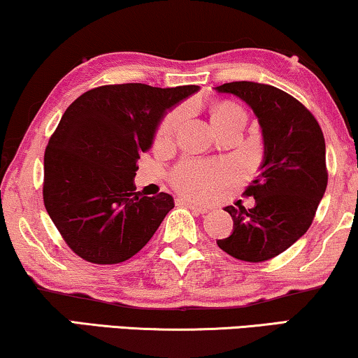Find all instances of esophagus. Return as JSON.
<instances>
[{
	"label": "esophagus",
	"instance_id": "34e87169",
	"mask_svg": "<svg viewBox=\"0 0 358 358\" xmlns=\"http://www.w3.org/2000/svg\"><path fill=\"white\" fill-rule=\"evenodd\" d=\"M178 203L185 205V207H189L195 213H207L208 212V207H203V205H199L195 202H189V200H178Z\"/></svg>",
	"mask_w": 358,
	"mask_h": 358
}]
</instances>
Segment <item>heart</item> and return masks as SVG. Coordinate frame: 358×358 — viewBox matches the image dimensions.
I'll list each match as a JSON object with an SVG mask.
<instances>
[{
    "label": "heart",
    "mask_w": 358,
    "mask_h": 358,
    "mask_svg": "<svg viewBox=\"0 0 358 358\" xmlns=\"http://www.w3.org/2000/svg\"><path fill=\"white\" fill-rule=\"evenodd\" d=\"M184 119V112L174 109L168 112L159 122L155 134L156 145H166L174 138L180 122ZM233 120L246 122V112L234 102H220L212 109V124L215 129ZM229 176V169L224 166L213 163H200V161H184L173 173V182L180 192L195 199H207L217 187Z\"/></svg>",
    "instance_id": "obj_1"
}]
</instances>
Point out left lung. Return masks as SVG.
Wrapping results in <instances>:
<instances>
[{"label": "left lung", "instance_id": "8db88e82", "mask_svg": "<svg viewBox=\"0 0 358 358\" xmlns=\"http://www.w3.org/2000/svg\"><path fill=\"white\" fill-rule=\"evenodd\" d=\"M215 91L246 102L264 136L261 173L246 189L256 205L224 208L233 218V233L217 244L239 261H268L311 227L327 185L324 135L315 115L275 86L233 81Z\"/></svg>", "mask_w": 358, "mask_h": 358}]
</instances>
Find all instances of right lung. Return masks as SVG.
Wrapping results in <instances>:
<instances>
[{
    "label": "right lung",
    "instance_id": "obj_1",
    "mask_svg": "<svg viewBox=\"0 0 358 358\" xmlns=\"http://www.w3.org/2000/svg\"><path fill=\"white\" fill-rule=\"evenodd\" d=\"M199 86H99L63 114L43 156V203L62 238L92 264H119L150 241L174 199L135 192L136 161L166 110Z\"/></svg>",
    "mask_w": 358,
    "mask_h": 358
}]
</instances>
